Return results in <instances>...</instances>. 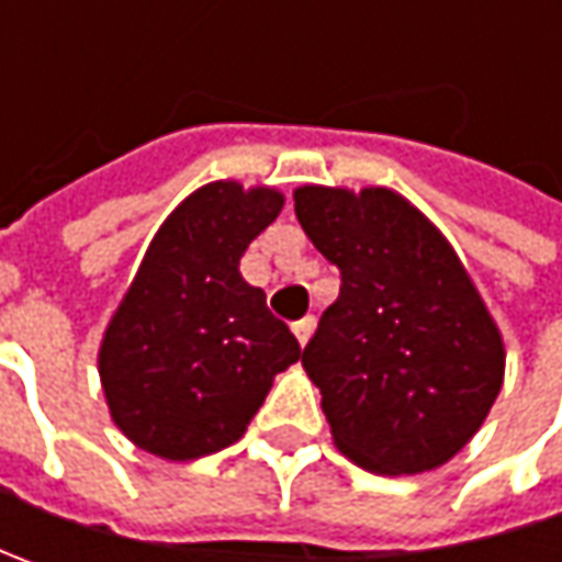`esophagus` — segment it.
Listing matches in <instances>:
<instances>
[{
  "instance_id": "obj_1",
  "label": "esophagus",
  "mask_w": 562,
  "mask_h": 562,
  "mask_svg": "<svg viewBox=\"0 0 562 562\" xmlns=\"http://www.w3.org/2000/svg\"><path fill=\"white\" fill-rule=\"evenodd\" d=\"M313 331H315L313 315H303L300 322H293V335H296V340H300V347H306V344H310Z\"/></svg>"
}]
</instances>
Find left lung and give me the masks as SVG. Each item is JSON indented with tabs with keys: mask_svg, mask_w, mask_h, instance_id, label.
I'll return each mask as SVG.
<instances>
[{
	"mask_svg": "<svg viewBox=\"0 0 562 562\" xmlns=\"http://www.w3.org/2000/svg\"><path fill=\"white\" fill-rule=\"evenodd\" d=\"M296 218L340 269L303 369L344 457L416 475L457 457L504 384V340L460 256L387 187H300Z\"/></svg>",
	"mask_w": 562,
	"mask_h": 562,
	"instance_id": "obj_1",
	"label": "left lung"
}]
</instances>
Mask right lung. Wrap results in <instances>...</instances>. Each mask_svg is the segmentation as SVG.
I'll list each match as a JSON object with an SVG mask.
<instances>
[{"instance_id":"right-lung-1","label":"right lung","mask_w":562,"mask_h":562,"mask_svg":"<svg viewBox=\"0 0 562 562\" xmlns=\"http://www.w3.org/2000/svg\"><path fill=\"white\" fill-rule=\"evenodd\" d=\"M281 205L271 187L212 181L156 231L99 347L109 413L146 453L184 463L244 438L274 375L300 359L240 274Z\"/></svg>"}]
</instances>
